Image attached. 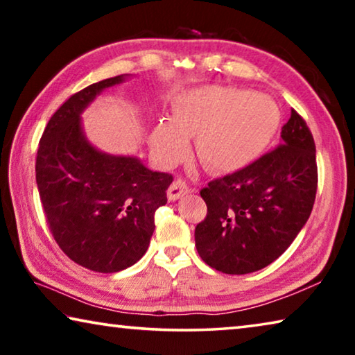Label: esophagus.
<instances>
[{"label": "esophagus", "instance_id": "obj_1", "mask_svg": "<svg viewBox=\"0 0 355 355\" xmlns=\"http://www.w3.org/2000/svg\"><path fill=\"white\" fill-rule=\"evenodd\" d=\"M188 191L189 188L186 186L184 182H182V180H175V182L169 186V189H167V197H169V200H178L180 197H183Z\"/></svg>", "mask_w": 355, "mask_h": 355}]
</instances>
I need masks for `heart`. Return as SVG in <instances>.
Masks as SVG:
<instances>
[{
	"instance_id": "obj_1",
	"label": "heart",
	"mask_w": 355,
	"mask_h": 355,
	"mask_svg": "<svg viewBox=\"0 0 355 355\" xmlns=\"http://www.w3.org/2000/svg\"><path fill=\"white\" fill-rule=\"evenodd\" d=\"M282 123L277 101L264 94L230 86H200L180 95L172 119H159L150 147L166 166L189 153L197 137V156L205 169L228 175L255 164L271 147Z\"/></svg>"
}]
</instances>
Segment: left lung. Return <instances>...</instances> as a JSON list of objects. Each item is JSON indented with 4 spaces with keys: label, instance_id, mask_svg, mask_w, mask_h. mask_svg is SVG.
<instances>
[{
    "label": "left lung",
    "instance_id": "8db88e82",
    "mask_svg": "<svg viewBox=\"0 0 355 355\" xmlns=\"http://www.w3.org/2000/svg\"><path fill=\"white\" fill-rule=\"evenodd\" d=\"M280 137L255 164L200 191L208 213L196 227V248L216 271L239 275L266 268L310 218L318 184L313 136L291 110Z\"/></svg>",
    "mask_w": 355,
    "mask_h": 355
}]
</instances>
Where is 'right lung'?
<instances>
[{
    "label": "right lung",
    "instance_id": "right-lung-1",
    "mask_svg": "<svg viewBox=\"0 0 355 355\" xmlns=\"http://www.w3.org/2000/svg\"><path fill=\"white\" fill-rule=\"evenodd\" d=\"M128 78H107L71 95L48 122L35 159L40 202L58 245L70 260L103 274L123 271L146 254L155 211L167 203L173 180L136 156L101 152L84 133V110Z\"/></svg>",
    "mask_w": 355,
    "mask_h": 355
}]
</instances>
